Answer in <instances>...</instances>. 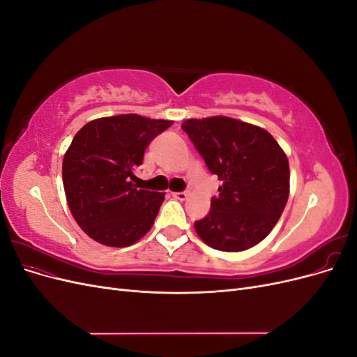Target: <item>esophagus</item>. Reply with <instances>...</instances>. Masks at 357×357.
Returning <instances> with one entry per match:
<instances>
[{
    "label": "esophagus",
    "mask_w": 357,
    "mask_h": 357,
    "mask_svg": "<svg viewBox=\"0 0 357 357\" xmlns=\"http://www.w3.org/2000/svg\"><path fill=\"white\" fill-rule=\"evenodd\" d=\"M172 197H174L178 201H185L188 198V193L186 192H174V193H172Z\"/></svg>",
    "instance_id": "1"
}]
</instances>
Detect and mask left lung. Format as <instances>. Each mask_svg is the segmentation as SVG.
I'll return each mask as SVG.
<instances>
[{"label":"left lung","mask_w":357,"mask_h":357,"mask_svg":"<svg viewBox=\"0 0 357 357\" xmlns=\"http://www.w3.org/2000/svg\"><path fill=\"white\" fill-rule=\"evenodd\" d=\"M181 128L222 181L210 213L195 222L201 240L220 252H243L261 243L289 198L283 149L264 128L226 116L188 119Z\"/></svg>","instance_id":"obj_1"}]
</instances>
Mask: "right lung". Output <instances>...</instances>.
Wrapping results in <instances>:
<instances>
[{
	"label": "right lung",
	"mask_w": 357,
	"mask_h": 357,
	"mask_svg": "<svg viewBox=\"0 0 357 357\" xmlns=\"http://www.w3.org/2000/svg\"><path fill=\"white\" fill-rule=\"evenodd\" d=\"M171 121L138 114L101 117L74 135L62 181L73 218L96 243L128 247L150 231L165 193L137 189L134 169Z\"/></svg>",
	"instance_id": "obj_1"
}]
</instances>
